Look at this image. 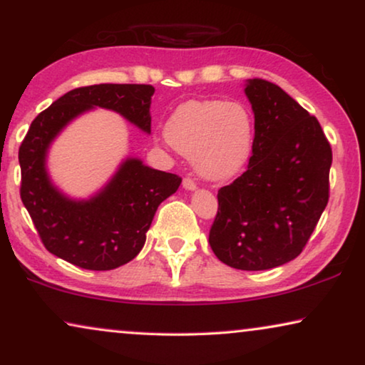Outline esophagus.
<instances>
[{
	"instance_id": "34e87169",
	"label": "esophagus",
	"mask_w": 365,
	"mask_h": 365,
	"mask_svg": "<svg viewBox=\"0 0 365 365\" xmlns=\"http://www.w3.org/2000/svg\"><path fill=\"white\" fill-rule=\"evenodd\" d=\"M182 187L187 189V191H194V189H196L197 186H196V182H194V179L184 178L182 179Z\"/></svg>"
}]
</instances>
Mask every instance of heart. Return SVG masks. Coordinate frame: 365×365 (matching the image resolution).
<instances>
[{
    "label": "heart",
    "mask_w": 365,
    "mask_h": 365,
    "mask_svg": "<svg viewBox=\"0 0 365 365\" xmlns=\"http://www.w3.org/2000/svg\"><path fill=\"white\" fill-rule=\"evenodd\" d=\"M254 136V118L242 103L194 99L169 118L164 141L192 159L204 179L226 181L247 164Z\"/></svg>",
    "instance_id": "heart-1"
}]
</instances>
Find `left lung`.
Instances as JSON below:
<instances>
[{"label": "left lung", "mask_w": 365, "mask_h": 365, "mask_svg": "<svg viewBox=\"0 0 365 365\" xmlns=\"http://www.w3.org/2000/svg\"><path fill=\"white\" fill-rule=\"evenodd\" d=\"M252 156L241 176L217 191L209 244L219 261L264 271L296 259L329 201L332 149L321 124L266 79H249Z\"/></svg>", "instance_id": "8db88e82"}]
</instances>
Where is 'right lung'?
I'll list each match as a JSON object with an SVG mask.
<instances>
[{
	"instance_id": "1",
	"label": "right lung",
	"mask_w": 365,
	"mask_h": 365,
	"mask_svg": "<svg viewBox=\"0 0 365 365\" xmlns=\"http://www.w3.org/2000/svg\"><path fill=\"white\" fill-rule=\"evenodd\" d=\"M153 94L151 84H94L66 93L34 118L19 146V194L54 256L89 271H109L133 261L143 249L158 206L178 191L181 178L128 158L96 196L74 201L49 179L46 154L69 121L96 106L151 133Z\"/></svg>"
}]
</instances>
